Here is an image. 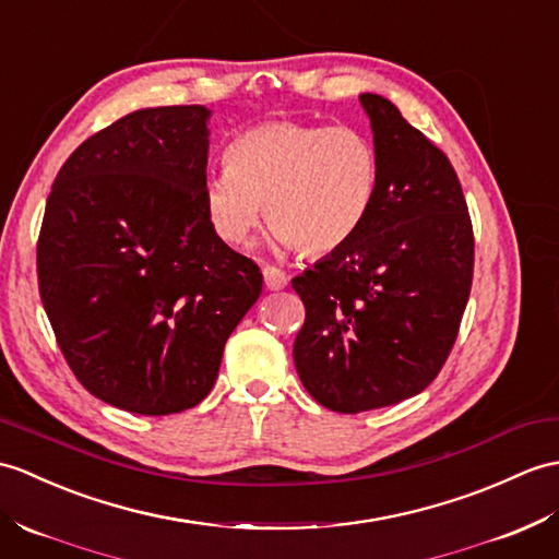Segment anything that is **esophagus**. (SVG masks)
Returning <instances> with one entry per match:
<instances>
[{
	"instance_id": "esophagus-1",
	"label": "esophagus",
	"mask_w": 559,
	"mask_h": 559,
	"mask_svg": "<svg viewBox=\"0 0 559 559\" xmlns=\"http://www.w3.org/2000/svg\"><path fill=\"white\" fill-rule=\"evenodd\" d=\"M262 274L269 290H283L285 285H288V276H285V271H281L278 266H264Z\"/></svg>"
}]
</instances>
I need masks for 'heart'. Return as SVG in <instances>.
<instances>
[{"label": "heart", "mask_w": 559, "mask_h": 559, "mask_svg": "<svg viewBox=\"0 0 559 559\" xmlns=\"http://www.w3.org/2000/svg\"><path fill=\"white\" fill-rule=\"evenodd\" d=\"M379 180V150L361 128L271 121L230 142L226 168L204 180L202 206L230 248L248 242L264 206L274 245L321 257L365 226Z\"/></svg>", "instance_id": "obj_1"}]
</instances>
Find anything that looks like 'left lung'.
Instances as JSON below:
<instances>
[{"instance_id": "left-lung-1", "label": "left lung", "mask_w": 559, "mask_h": 559, "mask_svg": "<svg viewBox=\"0 0 559 559\" xmlns=\"http://www.w3.org/2000/svg\"><path fill=\"white\" fill-rule=\"evenodd\" d=\"M381 180L345 248L293 278L307 317L293 345L307 393L357 414L419 395L455 345L474 276V233L450 159L393 102L359 95Z\"/></svg>"}]
</instances>
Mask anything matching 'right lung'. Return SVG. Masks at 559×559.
<instances>
[{
    "label": "right lung",
    "instance_id": "add662e5",
    "mask_svg": "<svg viewBox=\"0 0 559 559\" xmlns=\"http://www.w3.org/2000/svg\"><path fill=\"white\" fill-rule=\"evenodd\" d=\"M210 109H140L87 138L47 198L37 281L75 379L145 417L210 395L262 271L206 224Z\"/></svg>",
    "mask_w": 559,
    "mask_h": 559
}]
</instances>
